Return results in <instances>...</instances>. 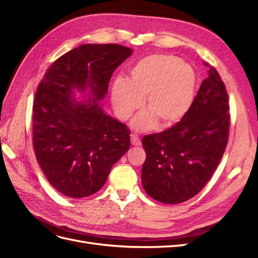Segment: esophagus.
Segmentation results:
<instances>
[{"label": "esophagus", "mask_w": 258, "mask_h": 258, "mask_svg": "<svg viewBox=\"0 0 258 258\" xmlns=\"http://www.w3.org/2000/svg\"><path fill=\"white\" fill-rule=\"evenodd\" d=\"M130 137H131V144L132 145H135V146L141 145V140H140V138L137 135L132 134Z\"/></svg>", "instance_id": "esophagus-1"}]
</instances>
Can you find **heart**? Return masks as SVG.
<instances>
[{
    "label": "heart",
    "mask_w": 258,
    "mask_h": 258,
    "mask_svg": "<svg viewBox=\"0 0 258 258\" xmlns=\"http://www.w3.org/2000/svg\"><path fill=\"white\" fill-rule=\"evenodd\" d=\"M196 74L192 68L169 54H153L134 66L128 81L117 80L112 87V103L122 120L129 119L145 98L142 113L132 122L138 130L171 128L189 112L195 98Z\"/></svg>",
    "instance_id": "1"
}]
</instances>
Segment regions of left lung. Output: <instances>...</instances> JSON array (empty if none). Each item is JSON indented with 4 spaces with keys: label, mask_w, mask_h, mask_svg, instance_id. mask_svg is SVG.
<instances>
[{
    "label": "left lung",
    "mask_w": 258,
    "mask_h": 258,
    "mask_svg": "<svg viewBox=\"0 0 258 258\" xmlns=\"http://www.w3.org/2000/svg\"><path fill=\"white\" fill-rule=\"evenodd\" d=\"M206 66L208 77L184 118L142 139L146 153L142 184L162 204H182L196 196L212 177L227 146L228 93L215 68Z\"/></svg>",
    "instance_id": "8db88e82"
}]
</instances>
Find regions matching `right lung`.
<instances>
[{
    "mask_svg": "<svg viewBox=\"0 0 258 258\" xmlns=\"http://www.w3.org/2000/svg\"><path fill=\"white\" fill-rule=\"evenodd\" d=\"M132 54L117 44H85L58 58L38 85L32 116L33 147L48 182L64 196L84 198L105 184L130 147L126 124L99 103L115 70ZM88 92L84 103L75 90Z\"/></svg>",
    "mask_w": 258,
    "mask_h": 258,
    "instance_id": "1",
    "label": "right lung"
}]
</instances>
